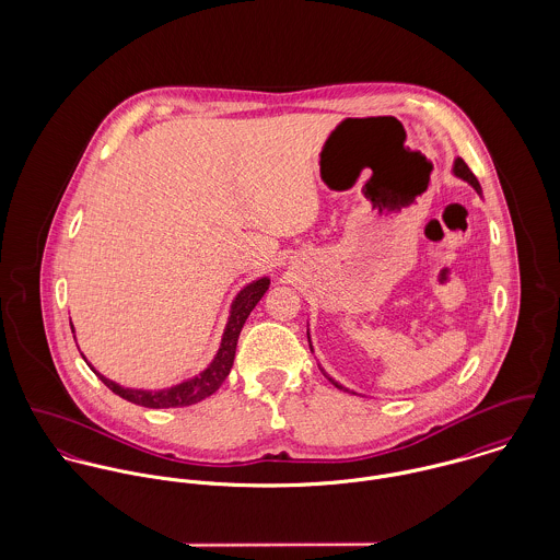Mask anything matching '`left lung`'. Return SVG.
<instances>
[{
	"mask_svg": "<svg viewBox=\"0 0 560 560\" xmlns=\"http://www.w3.org/2000/svg\"><path fill=\"white\" fill-rule=\"evenodd\" d=\"M453 170H455V174H457L459 178L468 180V183H470V185H472V187H475V189H477V191L480 194L479 180H477V176L472 174V170L468 167V163H466V161L462 160V158H457V160H455V167H453ZM308 340H311V338H308ZM311 349H313V345H311ZM327 380H329V382H331L336 388H340V390H342V386H340L338 382H334L331 377H327Z\"/></svg>",
	"mask_w": 560,
	"mask_h": 560,
	"instance_id": "1",
	"label": "left lung"
}]
</instances>
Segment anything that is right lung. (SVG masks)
I'll list each match as a JSON object with an SVG mask.
<instances>
[{
  "instance_id": "right-lung-1",
  "label": "right lung",
  "mask_w": 560,
  "mask_h": 560,
  "mask_svg": "<svg viewBox=\"0 0 560 560\" xmlns=\"http://www.w3.org/2000/svg\"><path fill=\"white\" fill-rule=\"evenodd\" d=\"M269 289V280L260 278L252 284H247L231 311V319L226 325L224 338H222V347L215 355V360L209 364V369H205L198 377L187 380L178 386L165 388V390H158V393H149V390H133V388H122L114 382H109L107 377L98 375L101 382L118 397H122L129 402L142 405V407H153V409H161V407H185V405H194L198 400L211 397L229 377L231 369H233V360H235V349H237V340H240L241 327L245 319L249 317V313L254 311V306L260 302V298L265 295V291Z\"/></svg>"
}]
</instances>
